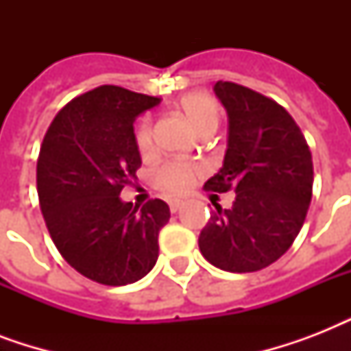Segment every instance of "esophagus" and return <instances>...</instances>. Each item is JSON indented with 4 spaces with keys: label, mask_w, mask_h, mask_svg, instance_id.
Instances as JSON below:
<instances>
[{
    "label": "esophagus",
    "mask_w": 351,
    "mask_h": 351,
    "mask_svg": "<svg viewBox=\"0 0 351 351\" xmlns=\"http://www.w3.org/2000/svg\"><path fill=\"white\" fill-rule=\"evenodd\" d=\"M182 206H184V204H182L180 200H171V202H169L171 213H176V211H180Z\"/></svg>",
    "instance_id": "esophagus-1"
}]
</instances>
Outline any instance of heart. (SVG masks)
<instances>
[{
  "label": "heart",
  "instance_id": "1",
  "mask_svg": "<svg viewBox=\"0 0 351 351\" xmlns=\"http://www.w3.org/2000/svg\"><path fill=\"white\" fill-rule=\"evenodd\" d=\"M180 109L191 121V125L197 129V132L208 131V129H217L220 118L219 104L206 93H191L186 95L180 100ZM136 145L142 153H147L153 145V134H151V123L149 120H143L136 129ZM197 167L186 162H167L162 165L156 173V182L164 191L171 195H182L189 189L193 182Z\"/></svg>",
  "mask_w": 351,
  "mask_h": 351
}]
</instances>
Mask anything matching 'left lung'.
I'll use <instances>...</instances> for the list:
<instances>
[{"label": "left lung", "instance_id": "8db88e82", "mask_svg": "<svg viewBox=\"0 0 351 351\" xmlns=\"http://www.w3.org/2000/svg\"><path fill=\"white\" fill-rule=\"evenodd\" d=\"M213 90L228 112V149L204 187L237 195L230 209L217 206L198 247L224 271H258L289 250L304 224L313 187L311 153L277 101L231 82H217Z\"/></svg>", "mask_w": 351, "mask_h": 351}]
</instances>
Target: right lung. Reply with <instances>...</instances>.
<instances>
[{"mask_svg": "<svg viewBox=\"0 0 351 351\" xmlns=\"http://www.w3.org/2000/svg\"><path fill=\"white\" fill-rule=\"evenodd\" d=\"M158 104L154 96L101 85L69 101L41 143L38 197L51 239L95 282H136L158 258L169 206L154 198L138 209L120 198L142 165L134 120Z\"/></svg>", "mask_w": 351, "mask_h": 351, "instance_id": "obj_1", "label": "right lung"}]
</instances>
